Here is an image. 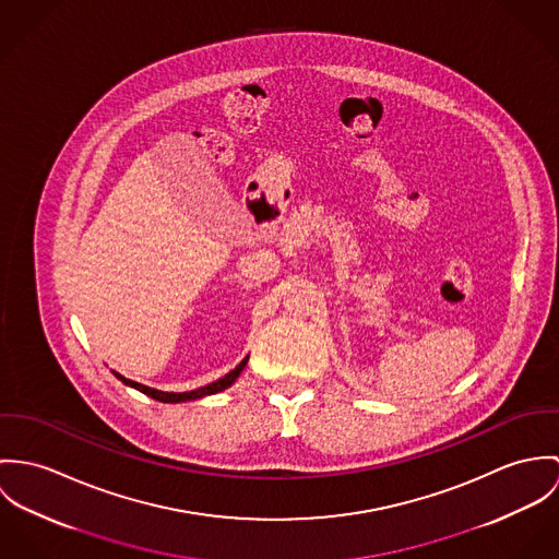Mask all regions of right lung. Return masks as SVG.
Wrapping results in <instances>:
<instances>
[{"label": "right lung", "instance_id": "1", "mask_svg": "<svg viewBox=\"0 0 559 559\" xmlns=\"http://www.w3.org/2000/svg\"><path fill=\"white\" fill-rule=\"evenodd\" d=\"M247 362H249V356H247L234 371L227 372L225 377H221V379H216V381H212V383H207V385H203V388L190 390V392H163V390H156V388L136 383V381H132V379H126L124 374H120V372L114 371V374H116L122 383H126V385H130V388L143 392V394H147V396H152V399H156V401H160V403H187V401H194V399H203V396L223 392V390H227L229 385H234L236 379L240 377V372L245 371Z\"/></svg>", "mask_w": 559, "mask_h": 559}]
</instances>
